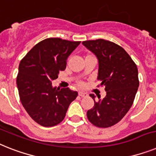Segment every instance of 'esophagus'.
I'll return each mask as SVG.
<instances>
[{"instance_id": "34e87169", "label": "esophagus", "mask_w": 156, "mask_h": 156, "mask_svg": "<svg viewBox=\"0 0 156 156\" xmlns=\"http://www.w3.org/2000/svg\"><path fill=\"white\" fill-rule=\"evenodd\" d=\"M79 96H81V97H86V96H87V94L86 93V92H79Z\"/></svg>"}]
</instances>
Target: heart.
I'll return each mask as SVG.
<instances>
[{"mask_svg": "<svg viewBox=\"0 0 156 156\" xmlns=\"http://www.w3.org/2000/svg\"><path fill=\"white\" fill-rule=\"evenodd\" d=\"M88 56H90V55H88ZM82 84H83V83H81V82H80V85H82Z\"/></svg>", "mask_w": 156, "mask_h": 156, "instance_id": "obj_1", "label": "heart"}]
</instances>
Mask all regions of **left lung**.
<instances>
[{
    "label": "left lung",
    "mask_w": 156,
    "mask_h": 156,
    "mask_svg": "<svg viewBox=\"0 0 156 156\" xmlns=\"http://www.w3.org/2000/svg\"><path fill=\"white\" fill-rule=\"evenodd\" d=\"M98 59L97 80L104 85L106 96L96 100L87 111V119L93 125L108 127L120 121L131 108L139 87L138 69L123 48L103 39L82 42Z\"/></svg>",
    "instance_id": "1"
}]
</instances>
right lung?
<instances>
[{
	"label": "right lung",
	"instance_id": "obj_1",
	"mask_svg": "<svg viewBox=\"0 0 156 156\" xmlns=\"http://www.w3.org/2000/svg\"><path fill=\"white\" fill-rule=\"evenodd\" d=\"M80 44V41L48 38L37 44L19 64L16 85L20 102L40 125H57L76 98L77 92L53 87L52 81L65 69L67 59Z\"/></svg>",
	"mask_w": 156,
	"mask_h": 156
}]
</instances>
